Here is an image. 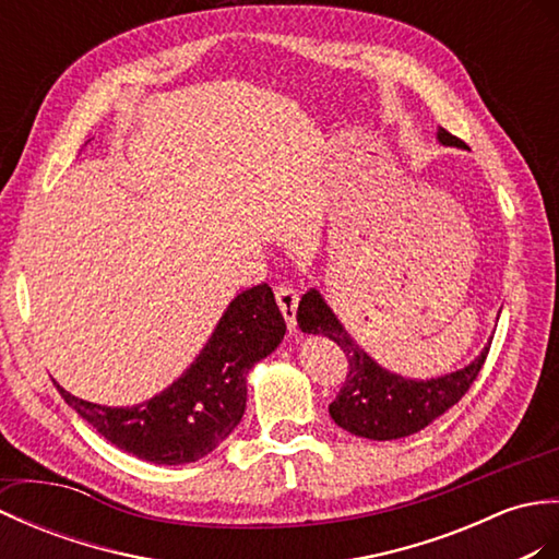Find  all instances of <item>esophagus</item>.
Instances as JSON below:
<instances>
[{
  "instance_id": "obj_1",
  "label": "esophagus",
  "mask_w": 559,
  "mask_h": 559,
  "mask_svg": "<svg viewBox=\"0 0 559 559\" xmlns=\"http://www.w3.org/2000/svg\"><path fill=\"white\" fill-rule=\"evenodd\" d=\"M275 299H277V306H280L284 320H287L289 330H294L296 328V306H299V292L289 287V284H277Z\"/></svg>"
}]
</instances>
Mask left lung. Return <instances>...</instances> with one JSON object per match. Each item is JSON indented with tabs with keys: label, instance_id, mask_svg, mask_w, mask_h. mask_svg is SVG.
<instances>
[{
	"label": "left lung",
	"instance_id": "8db88e82",
	"mask_svg": "<svg viewBox=\"0 0 559 559\" xmlns=\"http://www.w3.org/2000/svg\"><path fill=\"white\" fill-rule=\"evenodd\" d=\"M438 141L442 145L464 147V141L444 129H438ZM296 320L304 332L325 334L342 346L349 370H346L337 400L330 404V416L352 436L368 440L406 438L432 424L468 392L490 352L488 344L476 361L456 373L432 380H406L380 368L349 337V332L342 328L337 316L330 311V306L322 301L316 289L301 296Z\"/></svg>",
	"mask_w": 559,
	"mask_h": 559
}]
</instances>
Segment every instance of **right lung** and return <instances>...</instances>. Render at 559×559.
Here are the masks:
<instances>
[{
    "label": "right lung",
    "mask_w": 559,
    "mask_h": 559,
    "mask_svg": "<svg viewBox=\"0 0 559 559\" xmlns=\"http://www.w3.org/2000/svg\"><path fill=\"white\" fill-rule=\"evenodd\" d=\"M284 332L275 294L258 284L229 304L191 368L153 400L115 408L79 400L61 384L57 390L119 450L167 466L198 462L239 426L248 370L277 349Z\"/></svg>",
    "instance_id": "obj_1"
}]
</instances>
